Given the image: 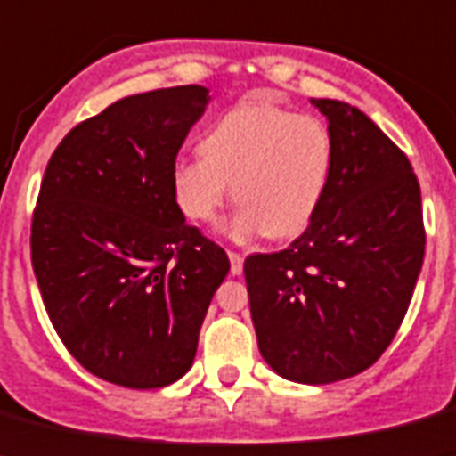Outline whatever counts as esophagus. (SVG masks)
<instances>
[{"mask_svg": "<svg viewBox=\"0 0 456 456\" xmlns=\"http://www.w3.org/2000/svg\"><path fill=\"white\" fill-rule=\"evenodd\" d=\"M228 258H231V272H232V274H242L244 256L237 254V251H228Z\"/></svg>", "mask_w": 456, "mask_h": 456, "instance_id": "esophagus-1", "label": "esophagus"}]
</instances>
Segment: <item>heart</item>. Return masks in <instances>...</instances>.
<instances>
[{"mask_svg":"<svg viewBox=\"0 0 456 456\" xmlns=\"http://www.w3.org/2000/svg\"><path fill=\"white\" fill-rule=\"evenodd\" d=\"M200 159H180L170 184L186 219L208 224L228 196L240 209L225 224L244 242L297 237L316 219L334 168V140L314 115L244 101L221 115L200 140Z\"/></svg>","mask_w":456,"mask_h":456,"instance_id":"heart-1","label":"heart"}]
</instances>
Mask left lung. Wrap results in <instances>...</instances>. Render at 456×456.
Returning <instances> with one entry per match:
<instances>
[{"label": "left lung", "instance_id": "8db88e82", "mask_svg": "<svg viewBox=\"0 0 456 456\" xmlns=\"http://www.w3.org/2000/svg\"><path fill=\"white\" fill-rule=\"evenodd\" d=\"M328 117V193L283 251L244 260L260 355L279 376L325 385L364 371L392 344L424 260L413 166L367 115L311 99Z\"/></svg>", "mask_w": 456, "mask_h": 456}]
</instances>
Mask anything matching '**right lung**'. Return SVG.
Returning a JSON list of instances; mask_svg holds the SVG:
<instances>
[{
  "instance_id": "right-lung-1",
  "label": "right lung",
  "mask_w": 456,
  "mask_h": 456,
  "mask_svg": "<svg viewBox=\"0 0 456 456\" xmlns=\"http://www.w3.org/2000/svg\"><path fill=\"white\" fill-rule=\"evenodd\" d=\"M208 106L200 85L126 96L64 135L32 216V265L61 344L89 373L157 390L193 364L231 270L184 221L170 173Z\"/></svg>"
}]
</instances>
